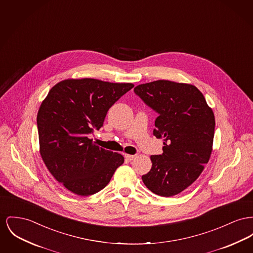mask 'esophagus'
<instances>
[{
  "instance_id": "esophagus-1",
  "label": "esophagus",
  "mask_w": 253,
  "mask_h": 253,
  "mask_svg": "<svg viewBox=\"0 0 253 253\" xmlns=\"http://www.w3.org/2000/svg\"><path fill=\"white\" fill-rule=\"evenodd\" d=\"M128 161H133L135 159V155H129V154H125L124 156Z\"/></svg>"
}]
</instances>
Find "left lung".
Segmentation results:
<instances>
[{"label": "left lung", "instance_id": "left-lung-1", "mask_svg": "<svg viewBox=\"0 0 253 253\" xmlns=\"http://www.w3.org/2000/svg\"><path fill=\"white\" fill-rule=\"evenodd\" d=\"M134 90L158 113L154 135L164 138V153L150 157L152 168L141 178L153 193L175 196L200 177L210 159L214 113L191 84L157 80Z\"/></svg>", "mask_w": 253, "mask_h": 253}]
</instances>
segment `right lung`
Segmentation results:
<instances>
[{
    "instance_id": "1",
    "label": "right lung",
    "mask_w": 253,
    "mask_h": 253,
    "mask_svg": "<svg viewBox=\"0 0 253 253\" xmlns=\"http://www.w3.org/2000/svg\"><path fill=\"white\" fill-rule=\"evenodd\" d=\"M134 87L93 78L65 79L49 89L37 114L39 152L47 170L71 192L102 190L124 163L119 153L89 138L103 126L112 105Z\"/></svg>"
}]
</instances>
